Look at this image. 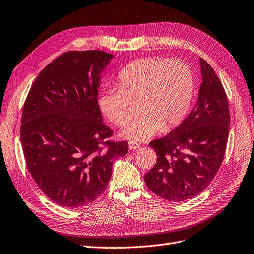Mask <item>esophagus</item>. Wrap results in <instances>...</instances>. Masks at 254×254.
Returning a JSON list of instances; mask_svg holds the SVG:
<instances>
[{"instance_id": "1", "label": "esophagus", "mask_w": 254, "mask_h": 254, "mask_svg": "<svg viewBox=\"0 0 254 254\" xmlns=\"http://www.w3.org/2000/svg\"><path fill=\"white\" fill-rule=\"evenodd\" d=\"M139 147H140V143H138V142H134V141L129 142V148H130V150H135V148H139Z\"/></svg>"}]
</instances>
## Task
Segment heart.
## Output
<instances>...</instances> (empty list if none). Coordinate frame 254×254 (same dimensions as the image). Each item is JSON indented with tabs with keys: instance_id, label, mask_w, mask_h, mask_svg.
I'll return each mask as SVG.
<instances>
[{
	"instance_id": "1",
	"label": "heart",
	"mask_w": 254,
	"mask_h": 254,
	"mask_svg": "<svg viewBox=\"0 0 254 254\" xmlns=\"http://www.w3.org/2000/svg\"><path fill=\"white\" fill-rule=\"evenodd\" d=\"M117 80L120 87L100 90L98 104L111 123L123 126L130 117V102H139L141 115L120 133L125 139L146 140L160 130H170L183 122L193 103L194 73L180 59H138L123 67Z\"/></svg>"
}]
</instances>
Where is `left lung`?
Returning <instances> with one entry per match:
<instances>
[{
    "instance_id": "left-lung-1",
    "label": "left lung",
    "mask_w": 254,
    "mask_h": 254,
    "mask_svg": "<svg viewBox=\"0 0 254 254\" xmlns=\"http://www.w3.org/2000/svg\"><path fill=\"white\" fill-rule=\"evenodd\" d=\"M202 82L198 100L180 125L150 142L155 166L144 176L148 190L169 201L200 194L223 162L230 129V108L220 78L206 60L199 59Z\"/></svg>"
}]
</instances>
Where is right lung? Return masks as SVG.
<instances>
[{
	"instance_id": "add662e5",
	"label": "right lung",
	"mask_w": 254,
	"mask_h": 254,
	"mask_svg": "<svg viewBox=\"0 0 254 254\" xmlns=\"http://www.w3.org/2000/svg\"><path fill=\"white\" fill-rule=\"evenodd\" d=\"M113 55L67 52L45 66L24 102L20 140L30 175L65 208L95 201L107 189L114 159L128 143L111 142L98 104L101 73Z\"/></svg>"
}]
</instances>
